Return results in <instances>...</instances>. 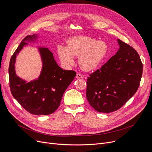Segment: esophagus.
I'll use <instances>...</instances> for the list:
<instances>
[{"label":"esophagus","instance_id":"obj_1","mask_svg":"<svg viewBox=\"0 0 152 152\" xmlns=\"http://www.w3.org/2000/svg\"><path fill=\"white\" fill-rule=\"evenodd\" d=\"M76 78H77V79H79V78H83V77H84V76H83L82 74H81V73H77V74H76Z\"/></svg>","mask_w":152,"mask_h":152}]
</instances>
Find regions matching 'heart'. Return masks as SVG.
Masks as SVG:
<instances>
[{
  "label": "heart",
  "instance_id": "heart-1",
  "mask_svg": "<svg viewBox=\"0 0 152 152\" xmlns=\"http://www.w3.org/2000/svg\"><path fill=\"white\" fill-rule=\"evenodd\" d=\"M107 51L108 46L104 41L80 36L70 37L66 46L58 45L57 49L58 57L64 65L73 64L74 56H79V65L86 71L96 68L105 57Z\"/></svg>",
  "mask_w": 152,
  "mask_h": 152
}]
</instances>
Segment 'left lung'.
I'll list each match as a JSON object with an SVG mask.
<instances>
[{
  "mask_svg": "<svg viewBox=\"0 0 152 152\" xmlns=\"http://www.w3.org/2000/svg\"><path fill=\"white\" fill-rule=\"evenodd\" d=\"M119 49L87 81L86 97L99 112H113L123 107L137 92L143 65L133 47L117 39Z\"/></svg>",
  "mask_w": 152,
  "mask_h": 152,
  "instance_id": "left-lung-1",
  "label": "left lung"
}]
</instances>
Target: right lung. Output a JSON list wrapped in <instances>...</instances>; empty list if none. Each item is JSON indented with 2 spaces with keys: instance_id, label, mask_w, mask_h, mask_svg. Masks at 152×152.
Instances as JSON below:
<instances>
[{
  "instance_id": "right-lung-1",
  "label": "right lung",
  "mask_w": 152,
  "mask_h": 152,
  "mask_svg": "<svg viewBox=\"0 0 152 152\" xmlns=\"http://www.w3.org/2000/svg\"><path fill=\"white\" fill-rule=\"evenodd\" d=\"M38 38L36 34L26 36L15 50L9 64V83L13 97L26 111L33 115H47L58 108L64 92L76 73L61 68L47 48L37 46L42 64L39 77L28 83L17 76L15 71L17 55L28 42L36 43Z\"/></svg>"
}]
</instances>
